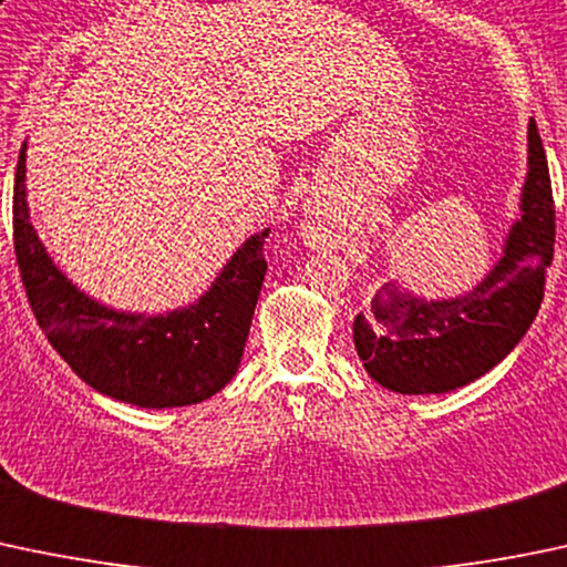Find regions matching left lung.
<instances>
[{
  "label": "left lung",
  "instance_id": "obj_1",
  "mask_svg": "<svg viewBox=\"0 0 567 567\" xmlns=\"http://www.w3.org/2000/svg\"><path fill=\"white\" fill-rule=\"evenodd\" d=\"M554 259V196L546 150L529 120V172L522 220L505 256L470 295L420 300L395 286L371 302V322L354 319V349L382 388L406 395L447 393L492 371L538 317Z\"/></svg>",
  "mask_w": 567,
  "mask_h": 567
}]
</instances>
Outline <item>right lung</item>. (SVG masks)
<instances>
[{
	"label": "right lung",
	"instance_id": "1",
	"mask_svg": "<svg viewBox=\"0 0 567 567\" xmlns=\"http://www.w3.org/2000/svg\"><path fill=\"white\" fill-rule=\"evenodd\" d=\"M27 144L13 188V245L29 306L60 358L97 393L163 410L218 393L237 373L265 281V240L254 235L231 256L196 306L166 317L120 313L90 300L54 267L29 224Z\"/></svg>",
	"mask_w": 567,
	"mask_h": 567
}]
</instances>
